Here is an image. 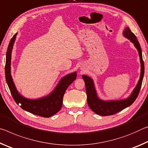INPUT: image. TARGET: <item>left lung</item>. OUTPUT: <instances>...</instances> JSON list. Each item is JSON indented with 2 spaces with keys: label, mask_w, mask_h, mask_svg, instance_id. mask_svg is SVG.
<instances>
[{
  "label": "left lung",
  "mask_w": 148,
  "mask_h": 148,
  "mask_svg": "<svg viewBox=\"0 0 148 148\" xmlns=\"http://www.w3.org/2000/svg\"><path fill=\"white\" fill-rule=\"evenodd\" d=\"M123 35L125 38L130 40L133 45L136 48L138 52L140 57V65H141V70H140V75L139 81L138 82L136 86H135L132 93L128 98L123 100H103L99 98L97 94V92L94 85V81L91 77L83 75L82 77L85 83L86 92L87 95V103L92 110L94 113L99 115L108 116L114 115L119 111H122L124 109L132 105V103L136 100V99L138 95L139 92L141 88L143 78L144 75V64L142 58V49L140 47V43L135 35L133 33L129 27H126L123 31Z\"/></svg>",
  "instance_id": "left-lung-1"
}]
</instances>
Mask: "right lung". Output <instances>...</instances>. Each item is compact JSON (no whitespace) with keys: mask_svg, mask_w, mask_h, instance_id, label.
Instances as JSON below:
<instances>
[{"mask_svg":"<svg viewBox=\"0 0 148 148\" xmlns=\"http://www.w3.org/2000/svg\"><path fill=\"white\" fill-rule=\"evenodd\" d=\"M17 35L18 33H16L10 40L6 54L5 77L12 96L17 104H21L20 107L23 110L43 117H51L61 110L65 92L76 79L77 72L71 73L62 77L52 92L47 96L37 99L25 98L17 90L11 75L12 52Z\"/></svg>","mask_w":148,"mask_h":148,"instance_id":"obj_1","label":"right lung"}]
</instances>
